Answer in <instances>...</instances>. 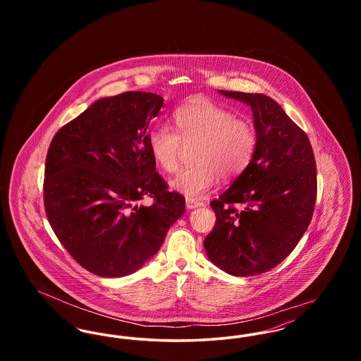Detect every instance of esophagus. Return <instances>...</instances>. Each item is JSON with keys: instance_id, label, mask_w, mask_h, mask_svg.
<instances>
[{"instance_id": "obj_1", "label": "esophagus", "mask_w": 361, "mask_h": 361, "mask_svg": "<svg viewBox=\"0 0 361 361\" xmlns=\"http://www.w3.org/2000/svg\"><path fill=\"white\" fill-rule=\"evenodd\" d=\"M185 206H187L188 209H193V208H197V207L204 206V203L200 202V200L192 199V197H187V199H185Z\"/></svg>"}]
</instances>
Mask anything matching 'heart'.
<instances>
[{
  "label": "heart",
  "mask_w": 361,
  "mask_h": 361,
  "mask_svg": "<svg viewBox=\"0 0 361 361\" xmlns=\"http://www.w3.org/2000/svg\"><path fill=\"white\" fill-rule=\"evenodd\" d=\"M173 121L177 133L155 127L149 135V149L155 164L173 173L178 168L183 145H197L193 153L196 165L183 169L171 181V187L185 196L200 197L214 187L219 174L224 178L238 176L256 154V127L222 105L197 100L178 108Z\"/></svg>",
  "instance_id": "heart-1"
}]
</instances>
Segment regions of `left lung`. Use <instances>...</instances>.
I'll use <instances>...</instances> for the list:
<instances>
[{"mask_svg":"<svg viewBox=\"0 0 361 361\" xmlns=\"http://www.w3.org/2000/svg\"><path fill=\"white\" fill-rule=\"evenodd\" d=\"M221 93L252 106L257 150L231 187L211 202L216 222L204 249L230 275H261L288 257L309 227L317 199L315 158L306 133L275 100L261 93Z\"/></svg>","mask_w":361,"mask_h":361,"instance_id":"1","label":"left lung"}]
</instances>
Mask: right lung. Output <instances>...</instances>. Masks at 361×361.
Returning a JSON list of instances; mask_svg holds the SVG:
<instances>
[{
	"label": "right lung",
	"instance_id": "obj_1",
	"mask_svg": "<svg viewBox=\"0 0 361 361\" xmlns=\"http://www.w3.org/2000/svg\"><path fill=\"white\" fill-rule=\"evenodd\" d=\"M164 99L124 92L100 99L52 137L43 197L58 240L86 271L121 277L154 256L185 211L155 172L147 128ZM143 197L152 207H137Z\"/></svg>",
	"mask_w": 361,
	"mask_h": 361
}]
</instances>
